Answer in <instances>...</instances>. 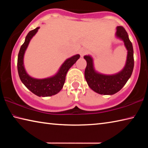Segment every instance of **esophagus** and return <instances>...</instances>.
Segmentation results:
<instances>
[{
  "label": "esophagus",
  "mask_w": 148,
  "mask_h": 148,
  "mask_svg": "<svg viewBox=\"0 0 148 148\" xmlns=\"http://www.w3.org/2000/svg\"><path fill=\"white\" fill-rule=\"evenodd\" d=\"M86 53H87V51L86 49H82L79 51V54L82 57H83Z\"/></svg>",
  "instance_id": "1"
}]
</instances>
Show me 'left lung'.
Segmentation results:
<instances>
[{"instance_id": "8db88e82", "label": "left lung", "mask_w": 148, "mask_h": 148, "mask_svg": "<svg viewBox=\"0 0 148 148\" xmlns=\"http://www.w3.org/2000/svg\"><path fill=\"white\" fill-rule=\"evenodd\" d=\"M116 35L117 38L124 42L128 51L126 64L121 71L113 75L100 74L95 71L92 57L89 56H84V59L87 61L85 78L90 88L101 95H114L120 91L131 76L133 71L134 51L128 34L122 26H118L117 27Z\"/></svg>"}]
</instances>
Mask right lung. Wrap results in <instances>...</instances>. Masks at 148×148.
Returning a JSON list of instances; mask_svg holds the SVG:
<instances>
[{"label": "right lung", "mask_w": 148, "mask_h": 148, "mask_svg": "<svg viewBox=\"0 0 148 148\" xmlns=\"http://www.w3.org/2000/svg\"><path fill=\"white\" fill-rule=\"evenodd\" d=\"M39 28L37 27L30 31L27 35L25 42L21 46L17 57V71L22 83L32 92L38 97H50L58 93L62 89L67 72L79 58L80 56L77 54L67 59L61 65L58 72L53 76L45 79H36L30 76L24 68L23 57L30 41Z\"/></svg>", "instance_id": "1"}]
</instances>
